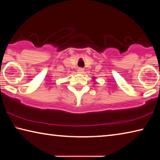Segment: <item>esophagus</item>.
<instances>
[{"instance_id":"esophagus-1","label":"esophagus","mask_w":160,"mask_h":160,"mask_svg":"<svg viewBox=\"0 0 160 160\" xmlns=\"http://www.w3.org/2000/svg\"><path fill=\"white\" fill-rule=\"evenodd\" d=\"M78 72H79V73H83L84 72V69L82 68H79L78 69Z\"/></svg>"}]
</instances>
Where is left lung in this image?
<instances>
[{
    "label": "left lung",
    "instance_id": "8db88e82",
    "mask_svg": "<svg viewBox=\"0 0 160 160\" xmlns=\"http://www.w3.org/2000/svg\"><path fill=\"white\" fill-rule=\"evenodd\" d=\"M94 79H95V78H93V80H94Z\"/></svg>",
    "mask_w": 160,
    "mask_h": 160
}]
</instances>
